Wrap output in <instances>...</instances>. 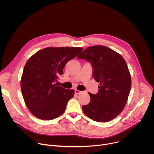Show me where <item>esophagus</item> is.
Returning a JSON list of instances; mask_svg holds the SVG:
<instances>
[{"label": "esophagus", "instance_id": "esophagus-1", "mask_svg": "<svg viewBox=\"0 0 154 154\" xmlns=\"http://www.w3.org/2000/svg\"><path fill=\"white\" fill-rule=\"evenodd\" d=\"M81 91H80V90H75V93L76 94H80L81 93Z\"/></svg>", "mask_w": 154, "mask_h": 154}]
</instances>
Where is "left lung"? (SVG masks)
I'll use <instances>...</instances> for the list:
<instances>
[{
    "mask_svg": "<svg viewBox=\"0 0 154 154\" xmlns=\"http://www.w3.org/2000/svg\"><path fill=\"white\" fill-rule=\"evenodd\" d=\"M77 58L91 62L93 78L99 83L97 94L88 93L91 100L83 105V113L97 122L112 121L123 110L131 89V75L125 60L103 46L88 47Z\"/></svg>",
    "mask_w": 154,
    "mask_h": 154,
    "instance_id": "1",
    "label": "left lung"
}]
</instances>
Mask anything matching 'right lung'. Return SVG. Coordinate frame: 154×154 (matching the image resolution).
<instances>
[{
  "instance_id": "add662e5",
  "label": "right lung",
  "mask_w": 154,
  "mask_h": 154,
  "mask_svg": "<svg viewBox=\"0 0 154 154\" xmlns=\"http://www.w3.org/2000/svg\"><path fill=\"white\" fill-rule=\"evenodd\" d=\"M82 50L80 47H49L38 51L27 60L20 88L25 103L34 116L52 120L64 112L75 91L57 86L55 82L63 74L66 64Z\"/></svg>"
}]
</instances>
